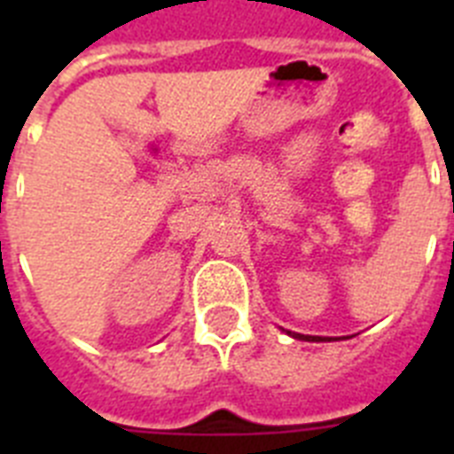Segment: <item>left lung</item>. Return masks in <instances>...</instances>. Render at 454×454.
Segmentation results:
<instances>
[{"label":"left lung","instance_id":"1","mask_svg":"<svg viewBox=\"0 0 454 454\" xmlns=\"http://www.w3.org/2000/svg\"><path fill=\"white\" fill-rule=\"evenodd\" d=\"M286 334L300 340H332L330 336H309V334H295V332H286Z\"/></svg>","mask_w":454,"mask_h":454}]
</instances>
